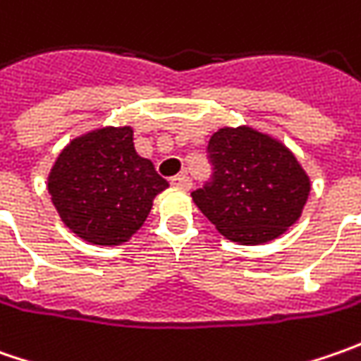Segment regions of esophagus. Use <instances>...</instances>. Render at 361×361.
I'll list each match as a JSON object with an SVG mask.
<instances>
[{"label":"esophagus","instance_id":"1","mask_svg":"<svg viewBox=\"0 0 361 361\" xmlns=\"http://www.w3.org/2000/svg\"><path fill=\"white\" fill-rule=\"evenodd\" d=\"M171 185H173L174 188H180V190H188L190 188V178H188L187 174H178V176H173L171 178Z\"/></svg>","mask_w":361,"mask_h":361}]
</instances>
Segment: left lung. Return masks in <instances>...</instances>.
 <instances>
[{"label": "left lung", "mask_w": 361, "mask_h": 361, "mask_svg": "<svg viewBox=\"0 0 361 361\" xmlns=\"http://www.w3.org/2000/svg\"><path fill=\"white\" fill-rule=\"evenodd\" d=\"M207 150L213 178L190 197L223 237L269 243L301 216L312 180L281 140L251 126H225Z\"/></svg>", "instance_id": "obj_1"}]
</instances>
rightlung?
<instances>
[{
	"mask_svg": "<svg viewBox=\"0 0 361 361\" xmlns=\"http://www.w3.org/2000/svg\"><path fill=\"white\" fill-rule=\"evenodd\" d=\"M166 187L154 164L136 152L130 126H104L76 136L48 174V192L63 225L102 247L128 241Z\"/></svg>",
	"mask_w": 361,
	"mask_h": 361,
	"instance_id": "add662e5",
	"label": "right lung"
}]
</instances>
